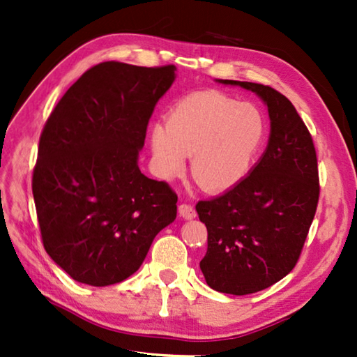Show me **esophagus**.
Wrapping results in <instances>:
<instances>
[{
    "label": "esophagus",
    "mask_w": 357,
    "mask_h": 357,
    "mask_svg": "<svg viewBox=\"0 0 357 357\" xmlns=\"http://www.w3.org/2000/svg\"><path fill=\"white\" fill-rule=\"evenodd\" d=\"M178 211H179V216H183L184 219L196 218V210L193 206H190V204H181L178 207Z\"/></svg>",
    "instance_id": "34e87169"
}]
</instances>
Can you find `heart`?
<instances>
[{
	"label": "heart",
	"instance_id": "b5f03b06",
	"mask_svg": "<svg viewBox=\"0 0 357 357\" xmlns=\"http://www.w3.org/2000/svg\"><path fill=\"white\" fill-rule=\"evenodd\" d=\"M265 136V119L252 102L221 92H198L179 100L167 123L150 130L158 176L173 179L190 156V173L204 190L224 192L245 176Z\"/></svg>",
	"mask_w": 357,
	"mask_h": 357
}]
</instances>
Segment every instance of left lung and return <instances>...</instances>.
Listing matches in <instances>:
<instances>
[{
    "instance_id": "8db88e82",
    "label": "left lung",
    "mask_w": 357,
    "mask_h": 357,
    "mask_svg": "<svg viewBox=\"0 0 357 357\" xmlns=\"http://www.w3.org/2000/svg\"><path fill=\"white\" fill-rule=\"evenodd\" d=\"M218 82L252 90L270 116L267 149L247 176L196 204L208 233L199 262L206 282L242 296L268 288L294 268L319 201V174L312 135L282 93L256 82Z\"/></svg>"
}]
</instances>
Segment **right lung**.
I'll return each instance as SVG.
<instances>
[{"label": "right lung", "mask_w": 357, "mask_h": 357, "mask_svg": "<svg viewBox=\"0 0 357 357\" xmlns=\"http://www.w3.org/2000/svg\"><path fill=\"white\" fill-rule=\"evenodd\" d=\"M174 66L96 64L45 123L32 192L45 252L72 279L105 287L141 267L176 219L178 196L138 167L149 119Z\"/></svg>", "instance_id": "add662e5"}]
</instances>
